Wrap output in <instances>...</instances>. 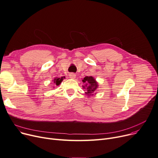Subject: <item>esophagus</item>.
<instances>
[{
  "label": "esophagus",
  "instance_id": "esophagus-1",
  "mask_svg": "<svg viewBox=\"0 0 158 158\" xmlns=\"http://www.w3.org/2000/svg\"><path fill=\"white\" fill-rule=\"evenodd\" d=\"M76 75L75 74V73H69V77L70 78V79H75L76 78Z\"/></svg>",
  "mask_w": 158,
  "mask_h": 158
}]
</instances>
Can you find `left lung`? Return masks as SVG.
<instances>
[{"label": "left lung", "instance_id": "obj_1", "mask_svg": "<svg viewBox=\"0 0 158 158\" xmlns=\"http://www.w3.org/2000/svg\"><path fill=\"white\" fill-rule=\"evenodd\" d=\"M82 82L85 83V86H83V88L86 89V94L90 95V94L95 91L98 87V84L94 80V79L91 77H85L82 79Z\"/></svg>", "mask_w": 158, "mask_h": 158}]
</instances>
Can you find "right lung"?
I'll return each mask as SVG.
<instances>
[{
    "label": "right lung",
    "mask_w": 158,
    "mask_h": 158,
    "mask_svg": "<svg viewBox=\"0 0 158 158\" xmlns=\"http://www.w3.org/2000/svg\"><path fill=\"white\" fill-rule=\"evenodd\" d=\"M65 77H61V78H55V79H54V82L55 83L56 85L58 86V85H60V84L61 82V81H63V79H65Z\"/></svg>",
    "instance_id": "1"
}]
</instances>
